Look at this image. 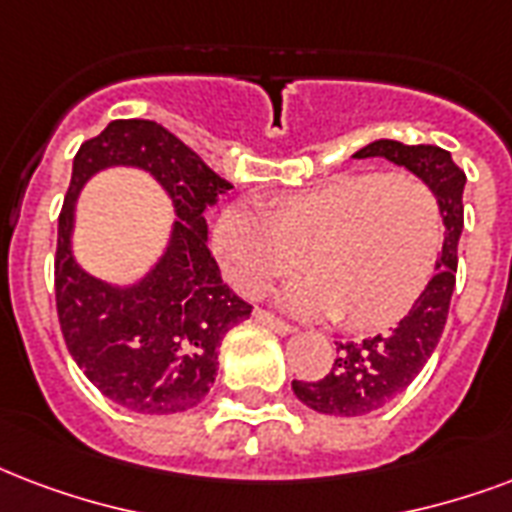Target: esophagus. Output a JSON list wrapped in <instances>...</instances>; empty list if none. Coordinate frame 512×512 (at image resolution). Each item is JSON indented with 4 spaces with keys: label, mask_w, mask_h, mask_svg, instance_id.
Listing matches in <instances>:
<instances>
[{
    "label": "esophagus",
    "mask_w": 512,
    "mask_h": 512,
    "mask_svg": "<svg viewBox=\"0 0 512 512\" xmlns=\"http://www.w3.org/2000/svg\"><path fill=\"white\" fill-rule=\"evenodd\" d=\"M255 322H260L263 327H271L273 333H279V335L292 333L290 322H284V319L273 317V314H268V311H263V308H257V311H255Z\"/></svg>",
    "instance_id": "1"
}]
</instances>
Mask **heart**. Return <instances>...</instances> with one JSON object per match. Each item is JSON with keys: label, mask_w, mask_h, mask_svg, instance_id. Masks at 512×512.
<instances>
[{"label": "heart", "mask_w": 512, "mask_h": 512, "mask_svg": "<svg viewBox=\"0 0 512 512\" xmlns=\"http://www.w3.org/2000/svg\"><path fill=\"white\" fill-rule=\"evenodd\" d=\"M440 244L438 193L408 174H338L271 212L228 206L214 225V252L236 290L260 295L306 263L314 273L284 292L287 306L346 317L357 330L397 325L416 306Z\"/></svg>", "instance_id": "1"}]
</instances>
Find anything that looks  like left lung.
<instances>
[{
  "mask_svg": "<svg viewBox=\"0 0 512 512\" xmlns=\"http://www.w3.org/2000/svg\"><path fill=\"white\" fill-rule=\"evenodd\" d=\"M354 158H386L424 179L440 198L446 241L435 265L438 271L429 279L427 290L421 292L416 306L392 333L341 343L327 376L319 381H292V392L300 403L330 416H362L384 408L405 392L427 365L446 327L459 263L456 249L464 228L462 193L467 177L448 150L435 144L378 139L354 152Z\"/></svg>",
  "mask_w": 512,
  "mask_h": 512,
  "instance_id": "1",
  "label": "left lung"
}]
</instances>
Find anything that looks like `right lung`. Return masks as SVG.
<instances>
[{"instance_id":"1","label":"right lung","mask_w":512,"mask_h":512,"mask_svg":"<svg viewBox=\"0 0 512 512\" xmlns=\"http://www.w3.org/2000/svg\"><path fill=\"white\" fill-rule=\"evenodd\" d=\"M107 165H139L159 179L180 220L161 264L139 285L117 291L73 263V198ZM182 139L155 120H112L80 144L58 214L56 311L72 360L112 403L136 413H179L206 397L230 327L252 306L222 282L206 247V209L230 190Z\"/></svg>"}]
</instances>
